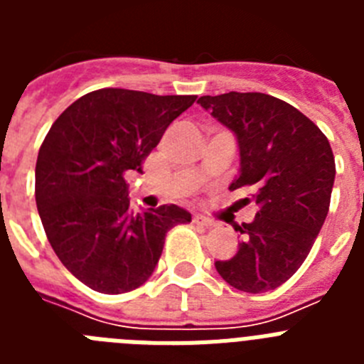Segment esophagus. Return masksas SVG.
<instances>
[{
    "label": "esophagus",
    "instance_id": "obj_1",
    "mask_svg": "<svg viewBox=\"0 0 364 364\" xmlns=\"http://www.w3.org/2000/svg\"><path fill=\"white\" fill-rule=\"evenodd\" d=\"M193 222H195V224H198V226H205V228H215V226H217V222H215L213 218L204 217V215H200V213H197V215H195V217H193Z\"/></svg>",
    "mask_w": 364,
    "mask_h": 364
}]
</instances>
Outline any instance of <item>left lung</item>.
<instances>
[{
	"label": "left lung",
	"mask_w": 364,
	"mask_h": 364,
	"mask_svg": "<svg viewBox=\"0 0 364 364\" xmlns=\"http://www.w3.org/2000/svg\"><path fill=\"white\" fill-rule=\"evenodd\" d=\"M198 104L239 142L240 169L230 189L247 188L257 213L235 224L242 242L218 275L247 294L275 290L301 268L330 208L336 160L323 131L294 105L264 92L200 96Z\"/></svg>",
	"instance_id": "1"
}]
</instances>
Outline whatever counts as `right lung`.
<instances>
[{
  "instance_id": "1",
  "label": "right lung",
  "mask_w": 364,
  "mask_h": 364,
  "mask_svg": "<svg viewBox=\"0 0 364 364\" xmlns=\"http://www.w3.org/2000/svg\"><path fill=\"white\" fill-rule=\"evenodd\" d=\"M197 96L98 89L58 117L36 162V205L50 246L74 277L100 294L142 286L166 233L191 222L178 205L131 213L125 176L142 173L173 120Z\"/></svg>"
}]
</instances>
